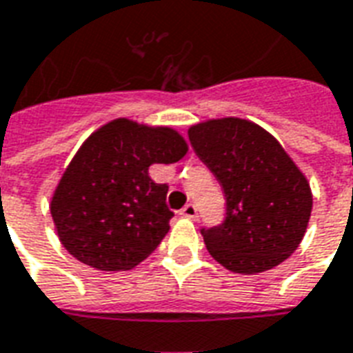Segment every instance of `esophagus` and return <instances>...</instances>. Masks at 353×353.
<instances>
[{"label": "esophagus", "mask_w": 353, "mask_h": 353, "mask_svg": "<svg viewBox=\"0 0 353 353\" xmlns=\"http://www.w3.org/2000/svg\"><path fill=\"white\" fill-rule=\"evenodd\" d=\"M179 214H181V216H185V219L196 220L198 219V207H196L194 203H187V205L183 207L181 211H179Z\"/></svg>", "instance_id": "34e87169"}]
</instances>
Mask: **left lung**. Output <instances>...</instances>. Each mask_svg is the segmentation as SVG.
Instances as JSON below:
<instances>
[{"label": "left lung", "mask_w": 353, "mask_h": 353, "mask_svg": "<svg viewBox=\"0 0 353 353\" xmlns=\"http://www.w3.org/2000/svg\"><path fill=\"white\" fill-rule=\"evenodd\" d=\"M188 139L225 196L222 224L201 228L209 254L239 274H259L283 263L307 230L313 196L281 144L241 118L192 125Z\"/></svg>", "instance_id": "1"}]
</instances>
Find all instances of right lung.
I'll return each mask as SVG.
<instances>
[{
	"label": "right lung",
	"mask_w": 353,
	"mask_h": 353,
	"mask_svg": "<svg viewBox=\"0 0 353 353\" xmlns=\"http://www.w3.org/2000/svg\"><path fill=\"white\" fill-rule=\"evenodd\" d=\"M187 142L170 128H146L125 118L107 123L81 146L51 200L63 246L81 263L114 272L144 261L170 230L168 185L148 174L170 165Z\"/></svg>",
	"instance_id": "obj_1"
}]
</instances>
